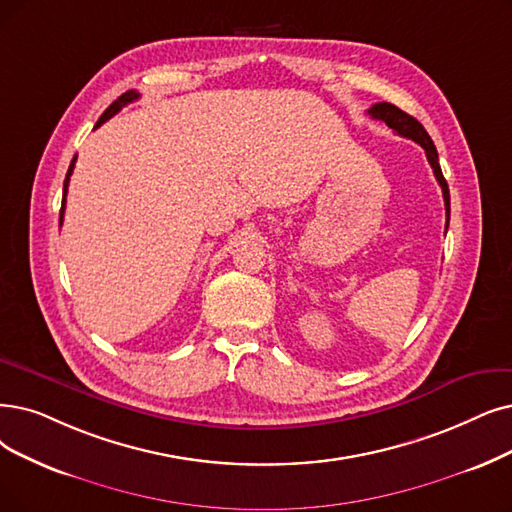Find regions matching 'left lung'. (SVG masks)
Returning <instances> with one entry per match:
<instances>
[{"instance_id":"left-lung-1","label":"left lung","mask_w":512,"mask_h":512,"mask_svg":"<svg viewBox=\"0 0 512 512\" xmlns=\"http://www.w3.org/2000/svg\"><path fill=\"white\" fill-rule=\"evenodd\" d=\"M367 113H370L374 119L384 121V124L391 128V130H395L399 136L412 138L414 142H418V145L424 149L426 159H428V163H431V168L435 172V178H437V182H439L441 189H443L445 210H447V224H449V189H447V180L443 178V172H441V166H439V155H437V149H435V142L431 140V136H428L424 126L420 124L418 119H414L412 115H407L399 107L391 105V102H376V105H372V109L367 111ZM447 224H445V231H447Z\"/></svg>"}]
</instances>
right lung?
I'll use <instances>...</instances> for the list:
<instances>
[{
	"instance_id": "add662e5",
	"label": "right lung",
	"mask_w": 512,
	"mask_h": 512,
	"mask_svg": "<svg viewBox=\"0 0 512 512\" xmlns=\"http://www.w3.org/2000/svg\"><path fill=\"white\" fill-rule=\"evenodd\" d=\"M140 94L138 92H134V90H128L126 94H121L113 105L100 115V119H98V124H96V128L100 126V124H105L107 119H111L117 111H121V107H126L128 102H132V100H136ZM75 159H77V155L73 157V161H71V166H69V172H67V178H65V187H63V206H60V224H63V216H65V201H67V189H69V178H71V174H73V168H75Z\"/></svg>"
}]
</instances>
